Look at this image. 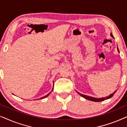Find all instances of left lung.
<instances>
[{
    "label": "left lung",
    "instance_id": "1",
    "mask_svg": "<svg viewBox=\"0 0 127 127\" xmlns=\"http://www.w3.org/2000/svg\"><path fill=\"white\" fill-rule=\"evenodd\" d=\"M110 36H112V37H113V34L112 33H110ZM117 50H118V51L119 52V49H118V48H117ZM116 92V91H114V93H113V94H110V95H109V96H108L107 97H103V98H94V97H92V96H87V95H85L81 94L79 93V92H77V93L79 94L80 95H81V96H83V98L86 99L91 100V101H94V102H101V101H103V100H105L106 99H107L112 98V97L113 96L114 93H115Z\"/></svg>",
    "mask_w": 127,
    "mask_h": 127
}]
</instances>
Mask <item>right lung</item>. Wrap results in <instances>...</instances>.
<instances>
[{
	"instance_id": "add662e5",
	"label": "right lung",
	"mask_w": 127,
	"mask_h": 127,
	"mask_svg": "<svg viewBox=\"0 0 127 127\" xmlns=\"http://www.w3.org/2000/svg\"><path fill=\"white\" fill-rule=\"evenodd\" d=\"M53 83H54V82H53ZM53 87H54V84H53ZM53 90H54V87L53 88V89H52V91H53ZM51 92H50V93H48L47 95H46V96H43V97H41V98H40V99H44V98H46V97H47V96H48V95H49L50 94H51Z\"/></svg>"
}]
</instances>
